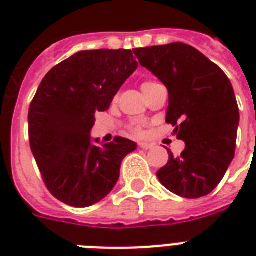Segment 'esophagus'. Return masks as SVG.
Masks as SVG:
<instances>
[{
  "instance_id": "esophagus-1",
  "label": "esophagus",
  "mask_w": 256,
  "mask_h": 256,
  "mask_svg": "<svg viewBox=\"0 0 256 256\" xmlns=\"http://www.w3.org/2000/svg\"><path fill=\"white\" fill-rule=\"evenodd\" d=\"M140 148H144V150H150V148H152V144H148V142H140Z\"/></svg>"
}]
</instances>
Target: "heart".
Segmentation results:
<instances>
[{"label": "heart", "mask_w": 256, "mask_h": 256, "mask_svg": "<svg viewBox=\"0 0 256 256\" xmlns=\"http://www.w3.org/2000/svg\"><path fill=\"white\" fill-rule=\"evenodd\" d=\"M150 84H152V82H144V85H142V88L146 85H150ZM132 132H134V134H136V136H140V134H142V128H140V126H132Z\"/></svg>", "instance_id": "obj_1"}]
</instances>
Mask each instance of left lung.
I'll list each match as a JSON object with an SVG mask.
<instances>
[{
    "mask_svg": "<svg viewBox=\"0 0 256 256\" xmlns=\"http://www.w3.org/2000/svg\"><path fill=\"white\" fill-rule=\"evenodd\" d=\"M132 52L168 88L166 122L186 144L178 156L168 150V162L156 176L183 198L210 194L235 156L239 108L230 80L199 50L182 42Z\"/></svg>",
    "mask_w": 256,
    "mask_h": 256,
    "instance_id": "1",
    "label": "left lung"
}]
</instances>
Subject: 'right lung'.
<instances>
[{
    "instance_id": "add662e5",
    "label": "right lung",
    "mask_w": 256,
    "mask_h": 256,
    "mask_svg": "<svg viewBox=\"0 0 256 256\" xmlns=\"http://www.w3.org/2000/svg\"><path fill=\"white\" fill-rule=\"evenodd\" d=\"M136 68L132 50H84L54 66L38 86L28 116L30 148L58 200L92 206L116 186L120 164L136 144L116 136L96 146L90 130L96 112L110 108Z\"/></svg>"
}]
</instances>
